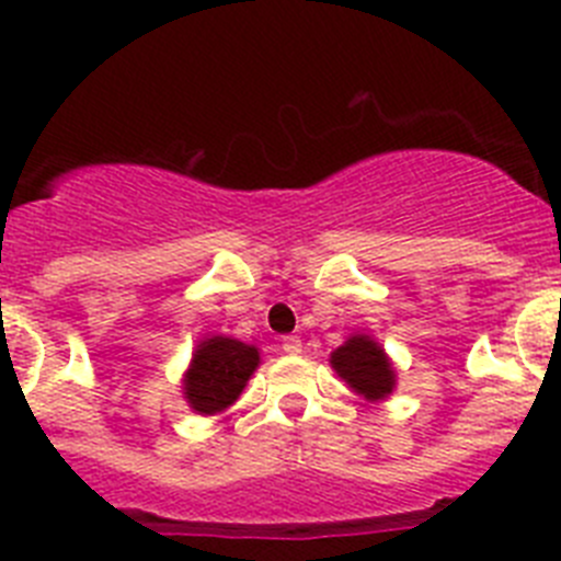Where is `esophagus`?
<instances>
[{
	"mask_svg": "<svg viewBox=\"0 0 561 561\" xmlns=\"http://www.w3.org/2000/svg\"><path fill=\"white\" fill-rule=\"evenodd\" d=\"M280 348L286 351V354H300V351H304V342H300V336H295V334H289V336H284V340H280Z\"/></svg>",
	"mask_w": 561,
	"mask_h": 561,
	"instance_id": "1",
	"label": "esophagus"
}]
</instances>
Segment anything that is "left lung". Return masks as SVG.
<instances>
[{"instance_id": "8db88e82", "label": "left lung", "mask_w": 561, "mask_h": 561, "mask_svg": "<svg viewBox=\"0 0 561 561\" xmlns=\"http://www.w3.org/2000/svg\"><path fill=\"white\" fill-rule=\"evenodd\" d=\"M331 368L365 401H385L396 390V368L379 342L356 331L340 348L331 351Z\"/></svg>"}]
</instances>
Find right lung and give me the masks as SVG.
<instances>
[{"mask_svg":"<svg viewBox=\"0 0 561 561\" xmlns=\"http://www.w3.org/2000/svg\"><path fill=\"white\" fill-rule=\"evenodd\" d=\"M261 365L255 345L225 334L202 336L182 374V399L199 415H219L244 393L247 381Z\"/></svg>","mask_w":561,"mask_h":561,"instance_id":"right-lung-1","label":"right lung"}]
</instances>
